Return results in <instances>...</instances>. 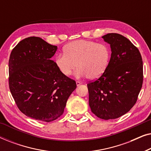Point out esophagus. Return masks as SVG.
Masks as SVG:
<instances>
[{"label": "esophagus", "instance_id": "34e87169", "mask_svg": "<svg viewBox=\"0 0 151 151\" xmlns=\"http://www.w3.org/2000/svg\"><path fill=\"white\" fill-rule=\"evenodd\" d=\"M81 84H82V82L80 81H76V84H77V86H79Z\"/></svg>", "mask_w": 151, "mask_h": 151}]
</instances>
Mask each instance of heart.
Here are the masks:
<instances>
[{"label": "heart", "instance_id": "b5f03b06", "mask_svg": "<svg viewBox=\"0 0 151 151\" xmlns=\"http://www.w3.org/2000/svg\"><path fill=\"white\" fill-rule=\"evenodd\" d=\"M111 52L108 45L92 40H78L67 44L64 53L55 58V64L60 72L69 76L76 67L78 77H86L91 80L100 78L108 67Z\"/></svg>", "mask_w": 151, "mask_h": 151}]
</instances>
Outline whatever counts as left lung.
I'll use <instances>...</instances> for the list:
<instances>
[{
  "label": "left lung",
  "instance_id": "obj_1",
  "mask_svg": "<svg viewBox=\"0 0 151 151\" xmlns=\"http://www.w3.org/2000/svg\"><path fill=\"white\" fill-rule=\"evenodd\" d=\"M102 38L111 46L110 62L87 87L92 113L107 120L126 114L137 102L143 83V62L139 51L126 37L111 33Z\"/></svg>",
  "mask_w": 151,
  "mask_h": 151
}]
</instances>
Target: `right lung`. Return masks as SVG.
I'll return each instance as SVG.
<instances>
[{"instance_id":"obj_1","label":"right lung","mask_w":151,"mask_h":151,"mask_svg":"<svg viewBox=\"0 0 151 151\" xmlns=\"http://www.w3.org/2000/svg\"><path fill=\"white\" fill-rule=\"evenodd\" d=\"M57 49L32 36L18 42L10 54V91L19 110L36 120L49 122L60 117L76 88L75 80L63 76L51 60Z\"/></svg>"}]
</instances>
